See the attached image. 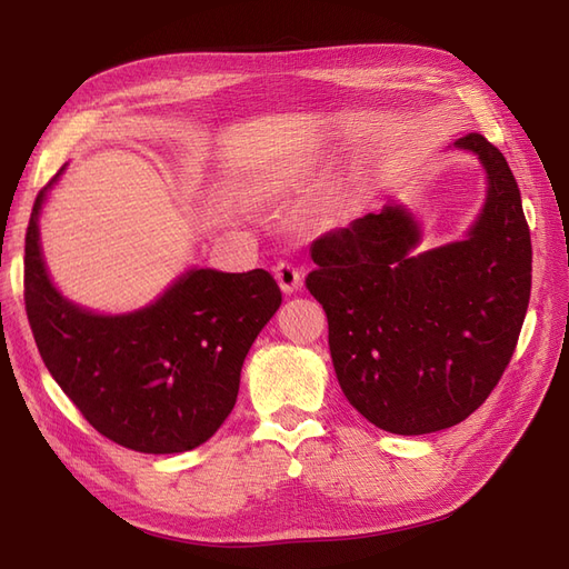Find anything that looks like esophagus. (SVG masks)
I'll use <instances>...</instances> for the list:
<instances>
[{
  "mask_svg": "<svg viewBox=\"0 0 569 569\" xmlns=\"http://www.w3.org/2000/svg\"><path fill=\"white\" fill-rule=\"evenodd\" d=\"M272 270H274V278H278L282 291H295V289L301 287L303 272L291 261H280Z\"/></svg>",
  "mask_w": 569,
  "mask_h": 569,
  "instance_id": "esophagus-1",
  "label": "esophagus"
}]
</instances>
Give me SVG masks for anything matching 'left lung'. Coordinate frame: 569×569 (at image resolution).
Returning a JSON list of instances; mask_svg holds the SVG:
<instances>
[{"instance_id": "8db88e82", "label": "left lung", "mask_w": 569, "mask_h": 569, "mask_svg": "<svg viewBox=\"0 0 569 569\" xmlns=\"http://www.w3.org/2000/svg\"><path fill=\"white\" fill-rule=\"evenodd\" d=\"M489 197L470 237L418 256L420 232L385 206L318 237L306 289L322 303L339 387L391 435L453 427L489 399L518 347L531 291V237L501 151L470 132Z\"/></svg>"}]
</instances>
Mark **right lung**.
I'll list each match as a JSON object with an SVG mask.
<instances>
[{"label":"right lung","instance_id":"add662e5","mask_svg":"<svg viewBox=\"0 0 569 569\" xmlns=\"http://www.w3.org/2000/svg\"><path fill=\"white\" fill-rule=\"evenodd\" d=\"M44 192L26 230L23 299L47 370L101 437L140 453L197 449L234 408L244 358L282 303L278 282L263 268H201L142 311H82L47 278L38 244Z\"/></svg>","mask_w":569,"mask_h":569}]
</instances>
